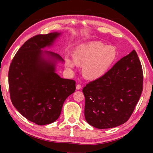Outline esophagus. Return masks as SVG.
<instances>
[{
  "mask_svg": "<svg viewBox=\"0 0 153 153\" xmlns=\"http://www.w3.org/2000/svg\"><path fill=\"white\" fill-rule=\"evenodd\" d=\"M81 87H82L81 84H77V86H76V89H77V90H79V89H81Z\"/></svg>",
  "mask_w": 153,
  "mask_h": 153,
  "instance_id": "esophagus-1",
  "label": "esophagus"
}]
</instances>
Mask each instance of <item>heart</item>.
Instances as JSON below:
<instances>
[{
	"instance_id": "obj_1",
	"label": "heart",
	"mask_w": 153,
	"mask_h": 153,
	"mask_svg": "<svg viewBox=\"0 0 153 153\" xmlns=\"http://www.w3.org/2000/svg\"><path fill=\"white\" fill-rule=\"evenodd\" d=\"M117 51L113 46H105L94 42L77 47L72 53V59L65 56V66L69 69L75 64L82 66V73L85 78L90 80L97 79L107 74L115 63Z\"/></svg>"
}]
</instances>
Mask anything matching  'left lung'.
<instances>
[{"label":"left lung","instance_id":"1","mask_svg":"<svg viewBox=\"0 0 153 153\" xmlns=\"http://www.w3.org/2000/svg\"><path fill=\"white\" fill-rule=\"evenodd\" d=\"M142 85V65L134 50L83 88L86 121L98 129L115 128L126 122L140 99Z\"/></svg>","mask_w":153,"mask_h":153}]
</instances>
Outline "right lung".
<instances>
[{"instance_id": "add662e5", "label": "right lung", "mask_w": 153, "mask_h": 153, "mask_svg": "<svg viewBox=\"0 0 153 153\" xmlns=\"http://www.w3.org/2000/svg\"><path fill=\"white\" fill-rule=\"evenodd\" d=\"M61 32L33 36L18 50L9 71L11 102L32 122L40 126L53 123L59 117L66 98L76 90V82L56 73L58 54L43 51L53 46Z\"/></svg>"}]
</instances>
